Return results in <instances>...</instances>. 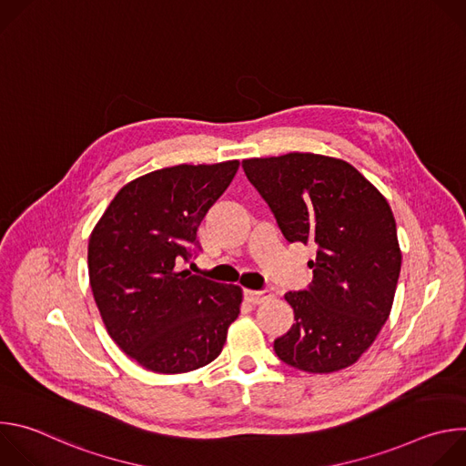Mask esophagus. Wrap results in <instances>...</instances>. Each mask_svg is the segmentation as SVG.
<instances>
[{
  "label": "esophagus",
  "mask_w": 466,
  "mask_h": 466,
  "mask_svg": "<svg viewBox=\"0 0 466 466\" xmlns=\"http://www.w3.org/2000/svg\"><path fill=\"white\" fill-rule=\"evenodd\" d=\"M245 300L250 304H261L265 300H269L273 297V293L269 289H261V291H254V289H245Z\"/></svg>",
  "instance_id": "1"
}]
</instances>
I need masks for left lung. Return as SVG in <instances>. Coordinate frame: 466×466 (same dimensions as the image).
Instances as JSON below:
<instances>
[{"instance_id":"left-lung-1","label":"left lung","mask_w":466,"mask_h":466,"mask_svg":"<svg viewBox=\"0 0 466 466\" xmlns=\"http://www.w3.org/2000/svg\"><path fill=\"white\" fill-rule=\"evenodd\" d=\"M289 243L317 247L313 282L286 293L295 322L277 356L328 374L354 365L389 319L402 252L387 198L349 162L288 153L243 160Z\"/></svg>"}]
</instances>
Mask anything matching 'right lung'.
<instances>
[{
	"instance_id": "right-lung-1",
	"label": "right lung",
	"mask_w": 466,
	"mask_h": 466,
	"mask_svg": "<svg viewBox=\"0 0 466 466\" xmlns=\"http://www.w3.org/2000/svg\"><path fill=\"white\" fill-rule=\"evenodd\" d=\"M239 167L180 164L125 184L88 241L92 293L116 345L142 367L180 374L214 361L243 291L182 271L197 228Z\"/></svg>"
}]
</instances>
